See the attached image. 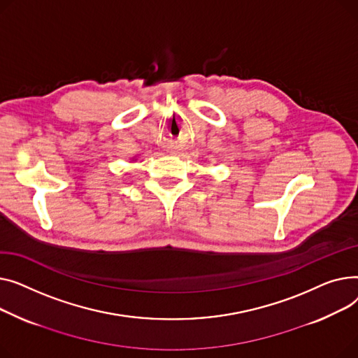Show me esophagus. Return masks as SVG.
<instances>
[{
	"label": "esophagus",
	"instance_id": "esophagus-1",
	"mask_svg": "<svg viewBox=\"0 0 358 358\" xmlns=\"http://www.w3.org/2000/svg\"><path fill=\"white\" fill-rule=\"evenodd\" d=\"M171 152H172V150H171Z\"/></svg>",
	"mask_w": 358,
	"mask_h": 358
}]
</instances>
